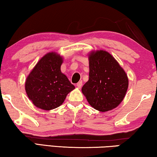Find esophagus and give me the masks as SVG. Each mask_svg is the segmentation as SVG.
Segmentation results:
<instances>
[{
  "instance_id": "esophagus-1",
  "label": "esophagus",
  "mask_w": 157,
  "mask_h": 157,
  "mask_svg": "<svg viewBox=\"0 0 157 157\" xmlns=\"http://www.w3.org/2000/svg\"><path fill=\"white\" fill-rule=\"evenodd\" d=\"M76 86L78 88V89H81V86H82V81H79L78 83H77Z\"/></svg>"
}]
</instances>
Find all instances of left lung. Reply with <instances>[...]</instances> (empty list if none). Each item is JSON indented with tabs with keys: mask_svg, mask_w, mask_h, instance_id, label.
Here are the masks:
<instances>
[{
	"mask_svg": "<svg viewBox=\"0 0 157 157\" xmlns=\"http://www.w3.org/2000/svg\"><path fill=\"white\" fill-rule=\"evenodd\" d=\"M89 61V78L81 89L83 95L93 108L101 112L117 108L128 89L126 72L106 51H91Z\"/></svg>",
	"mask_w": 157,
	"mask_h": 157,
	"instance_id": "obj_1",
	"label": "left lung"
}]
</instances>
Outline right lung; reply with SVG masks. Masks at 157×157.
<instances>
[{
  "label": "right lung",
  "instance_id": "obj_1",
  "mask_svg": "<svg viewBox=\"0 0 157 157\" xmlns=\"http://www.w3.org/2000/svg\"><path fill=\"white\" fill-rule=\"evenodd\" d=\"M63 58L55 52L44 56L36 63L25 83L28 97L36 107L49 111L63 104L68 94L75 89L62 74Z\"/></svg>",
  "mask_w": 157,
  "mask_h": 157
}]
</instances>
